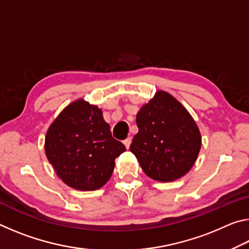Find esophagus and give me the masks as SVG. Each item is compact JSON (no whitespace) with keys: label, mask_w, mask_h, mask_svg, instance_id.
Masks as SVG:
<instances>
[{"label":"esophagus","mask_w":249,"mask_h":249,"mask_svg":"<svg viewBox=\"0 0 249 249\" xmlns=\"http://www.w3.org/2000/svg\"><path fill=\"white\" fill-rule=\"evenodd\" d=\"M123 142H124V145H125L126 148L128 149L129 146H130V142H132V137H127Z\"/></svg>","instance_id":"obj_1"}]
</instances>
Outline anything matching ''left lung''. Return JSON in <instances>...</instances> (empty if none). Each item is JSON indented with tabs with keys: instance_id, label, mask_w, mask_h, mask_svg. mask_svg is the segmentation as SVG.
Returning a JSON list of instances; mask_svg holds the SVG:
<instances>
[{
	"instance_id": "left-lung-1",
	"label": "left lung",
	"mask_w": 249,
	"mask_h": 249,
	"mask_svg": "<svg viewBox=\"0 0 249 249\" xmlns=\"http://www.w3.org/2000/svg\"><path fill=\"white\" fill-rule=\"evenodd\" d=\"M136 123L129 149L149 178L169 182L191 169L201 148L200 130L174 96L158 91L137 113Z\"/></svg>"
}]
</instances>
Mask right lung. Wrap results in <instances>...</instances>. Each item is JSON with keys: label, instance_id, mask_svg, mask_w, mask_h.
Instances as JSON below:
<instances>
[{"label": "right lung", "instance_id": "right-lung-1", "mask_svg": "<svg viewBox=\"0 0 249 249\" xmlns=\"http://www.w3.org/2000/svg\"><path fill=\"white\" fill-rule=\"evenodd\" d=\"M45 150L66 184L77 190L92 191L107 182L114 170L115 158L126 148L113 138L102 111L78 100L50 125Z\"/></svg>", "mask_w": 249, "mask_h": 249}]
</instances>
